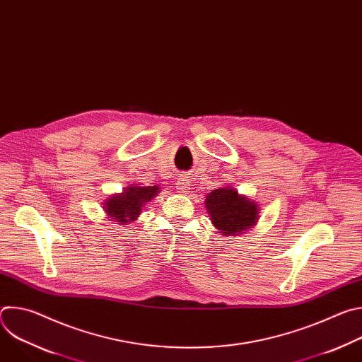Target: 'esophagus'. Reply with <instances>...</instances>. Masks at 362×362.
Masks as SVG:
<instances>
[{"instance_id":"esophagus-1","label":"esophagus","mask_w":362,"mask_h":362,"mask_svg":"<svg viewBox=\"0 0 362 362\" xmlns=\"http://www.w3.org/2000/svg\"><path fill=\"white\" fill-rule=\"evenodd\" d=\"M189 179L187 177H180L179 182H177V186H176V190L180 193V194H186L189 190H190V186H189Z\"/></svg>"}]
</instances>
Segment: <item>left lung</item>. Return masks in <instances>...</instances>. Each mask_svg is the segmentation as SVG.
Here are the masks:
<instances>
[{
  "label": "left lung",
  "instance_id": "1",
  "mask_svg": "<svg viewBox=\"0 0 362 362\" xmlns=\"http://www.w3.org/2000/svg\"><path fill=\"white\" fill-rule=\"evenodd\" d=\"M204 208L223 236L243 235L261 218L259 204L230 186L212 190L204 199Z\"/></svg>",
  "mask_w": 362,
  "mask_h": 362
}]
</instances>
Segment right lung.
I'll list each match as a JSON object with an SVG mask.
<instances>
[{"label": "right lung", "mask_w": 362, "mask_h": 362, "mask_svg": "<svg viewBox=\"0 0 362 362\" xmlns=\"http://www.w3.org/2000/svg\"><path fill=\"white\" fill-rule=\"evenodd\" d=\"M160 192L158 185L154 186H139L129 185L123 187L122 193L112 194L103 203V209L109 221L117 222L119 225H129L137 221L141 215L144 206Z\"/></svg>", "instance_id": "obj_1"}]
</instances>
